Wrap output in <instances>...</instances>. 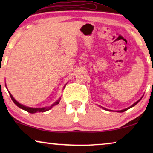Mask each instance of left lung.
<instances>
[{"instance_id":"8db88e82","label":"left lung","mask_w":153,"mask_h":153,"mask_svg":"<svg viewBox=\"0 0 153 153\" xmlns=\"http://www.w3.org/2000/svg\"><path fill=\"white\" fill-rule=\"evenodd\" d=\"M141 98H142V97H141ZM141 99H139V100H138V101H137V102H136L134 104H132V105H131V106H129V107H128V108H125V109H123V110H120V111H118V112H119V113H122V112H124V111H125L128 110V109H129V108H131V107H133V106H134L136 105V104H137L138 103V102H139L140 101V100H141ZM101 107H102V108H104V110H106V111H111V110H108V109H107V108H104V107H102V106H101Z\"/></svg>"}]
</instances>
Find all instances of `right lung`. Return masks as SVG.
Instances as JSON below:
<instances>
[{"mask_svg": "<svg viewBox=\"0 0 153 153\" xmlns=\"http://www.w3.org/2000/svg\"><path fill=\"white\" fill-rule=\"evenodd\" d=\"M65 86H64V88H65ZM9 93H10V97H11V98H12V101H13L14 103L16 105L18 106V107H19L20 108H22V109H23V110L26 111L27 112L30 113V114H35V113H37V112H45V111H49V109H51V108L53 107V106H55V105H56V104H59V102L60 100V98H59V100H58L56 102H54L53 104H51V105L50 106H48V107L31 108V107H28V106H26L23 105V104H21L20 103H19V102L16 101V100L13 97V96L12 95V94L10 93V92H9Z\"/></svg>", "mask_w": 153, "mask_h": 153, "instance_id": "obj_1", "label": "right lung"}]
</instances>
